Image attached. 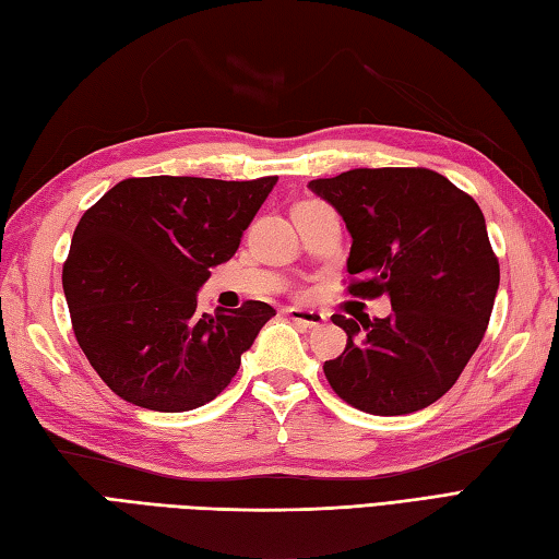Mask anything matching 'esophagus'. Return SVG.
<instances>
[{
	"label": "esophagus",
	"mask_w": 559,
	"mask_h": 559,
	"mask_svg": "<svg viewBox=\"0 0 559 559\" xmlns=\"http://www.w3.org/2000/svg\"><path fill=\"white\" fill-rule=\"evenodd\" d=\"M288 317L295 324H300L305 329H314L322 326L326 322V317L317 310H305V307H288Z\"/></svg>",
	"instance_id": "1"
}]
</instances>
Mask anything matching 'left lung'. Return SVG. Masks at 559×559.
Here are the masks:
<instances>
[{
    "label": "left lung",
    "mask_w": 559,
    "mask_h": 559,
    "mask_svg": "<svg viewBox=\"0 0 559 559\" xmlns=\"http://www.w3.org/2000/svg\"><path fill=\"white\" fill-rule=\"evenodd\" d=\"M307 187L353 237L350 293L386 295L394 310L360 324L334 314L348 343L324 362L331 389L372 415L427 408L480 346L500 288L480 206L425 168H355Z\"/></svg>",
    "instance_id": "1"
}]
</instances>
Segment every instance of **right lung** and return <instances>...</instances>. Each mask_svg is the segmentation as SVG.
Masks as SVG:
<instances>
[{"label": "right lung", "instance_id": "obj_1", "mask_svg": "<svg viewBox=\"0 0 559 559\" xmlns=\"http://www.w3.org/2000/svg\"><path fill=\"white\" fill-rule=\"evenodd\" d=\"M278 177H132L83 213L62 271L79 346L117 396L182 413L216 399L276 314L249 300L199 314V288L230 261Z\"/></svg>", "mask_w": 559, "mask_h": 559}]
</instances>
